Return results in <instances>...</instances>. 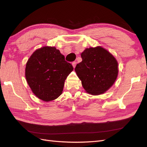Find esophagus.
<instances>
[{"instance_id":"obj_1","label":"esophagus","mask_w":147,"mask_h":147,"mask_svg":"<svg viewBox=\"0 0 147 147\" xmlns=\"http://www.w3.org/2000/svg\"><path fill=\"white\" fill-rule=\"evenodd\" d=\"M72 65L74 67V68H75V66H76V64H77V62L76 61H74L73 63H72Z\"/></svg>"}]
</instances>
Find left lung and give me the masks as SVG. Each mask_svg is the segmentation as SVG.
Wrapping results in <instances>:
<instances>
[{"instance_id": "left-lung-1", "label": "left lung", "mask_w": 147, "mask_h": 147, "mask_svg": "<svg viewBox=\"0 0 147 147\" xmlns=\"http://www.w3.org/2000/svg\"><path fill=\"white\" fill-rule=\"evenodd\" d=\"M81 57L82 61L77 64L75 70L83 88L92 95L103 94L117 78V61L101 47L85 49Z\"/></svg>"}]
</instances>
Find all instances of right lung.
Instances as JSON below:
<instances>
[{"label": "right lung", "mask_w": 147, "mask_h": 147, "mask_svg": "<svg viewBox=\"0 0 147 147\" xmlns=\"http://www.w3.org/2000/svg\"><path fill=\"white\" fill-rule=\"evenodd\" d=\"M74 67L55 47H44L33 53L26 65L25 75L38 98L49 102L63 92L64 82Z\"/></svg>", "instance_id": "add662e5"}]
</instances>
